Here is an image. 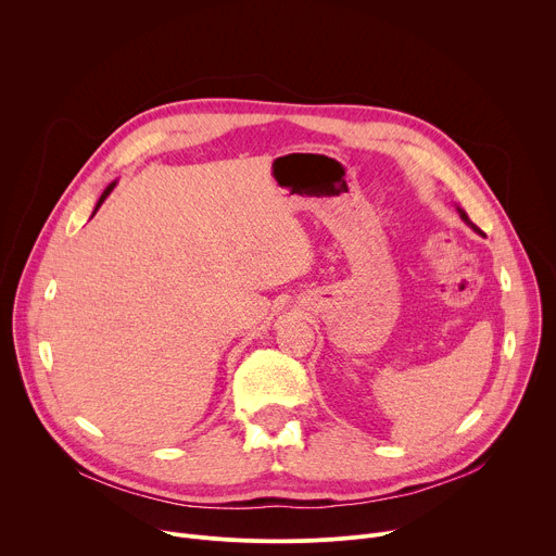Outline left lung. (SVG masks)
<instances>
[{
    "label": "left lung",
    "instance_id": "obj_1",
    "mask_svg": "<svg viewBox=\"0 0 556 556\" xmlns=\"http://www.w3.org/2000/svg\"><path fill=\"white\" fill-rule=\"evenodd\" d=\"M457 211H459V217H462V219H464V222H466V224H468V226H472V228H475V224H472V222H470V219H468V215H466V211H462V208H457Z\"/></svg>",
    "mask_w": 556,
    "mask_h": 556
}]
</instances>
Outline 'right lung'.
Masks as SVG:
<instances>
[{"instance_id":"obj_1","label":"right lung","mask_w":556,"mask_h":556,"mask_svg":"<svg viewBox=\"0 0 556 556\" xmlns=\"http://www.w3.org/2000/svg\"><path fill=\"white\" fill-rule=\"evenodd\" d=\"M112 189H114V185H110V187H108V189H105V191H103V195H101V200H99V204H97V208H99V206H101V204H103V200H105V198H108V195H110V191H112Z\"/></svg>"}]
</instances>
